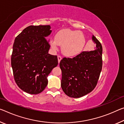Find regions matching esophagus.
Segmentation results:
<instances>
[{
    "label": "esophagus",
    "mask_w": 124,
    "mask_h": 124,
    "mask_svg": "<svg viewBox=\"0 0 124 124\" xmlns=\"http://www.w3.org/2000/svg\"><path fill=\"white\" fill-rule=\"evenodd\" d=\"M57 58H58V63H60V61H61V60H62V57H61V56H58Z\"/></svg>",
    "instance_id": "34e87169"
}]
</instances>
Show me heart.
<instances>
[{
    "label": "heart",
    "mask_w": 124,
    "mask_h": 124,
    "mask_svg": "<svg viewBox=\"0 0 124 124\" xmlns=\"http://www.w3.org/2000/svg\"><path fill=\"white\" fill-rule=\"evenodd\" d=\"M85 44L83 33L78 31L63 29L57 33L54 40L50 41V45L54 51L61 46L62 54L68 57H74L82 52Z\"/></svg>",
    "instance_id": "obj_1"
}]
</instances>
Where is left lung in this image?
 I'll use <instances>...</instances> for the list:
<instances>
[{"instance_id":"left-lung-1","label":"left lung","mask_w":124,"mask_h":124,"mask_svg":"<svg viewBox=\"0 0 124 124\" xmlns=\"http://www.w3.org/2000/svg\"><path fill=\"white\" fill-rule=\"evenodd\" d=\"M95 50L83 51L73 58L61 61V87L68 97L78 98L91 92L97 85L102 68V46L92 35Z\"/></svg>"}]
</instances>
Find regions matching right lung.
I'll use <instances>...</instances> for the list:
<instances>
[{"instance_id": "add662e5", "label": "right lung", "mask_w": 124, "mask_h": 124, "mask_svg": "<svg viewBox=\"0 0 124 124\" xmlns=\"http://www.w3.org/2000/svg\"><path fill=\"white\" fill-rule=\"evenodd\" d=\"M51 32L50 25H31L15 39L11 58L14 77L26 93H41L48 84V74L58 65L57 56L48 54L50 46L46 38Z\"/></svg>"}]
</instances>
